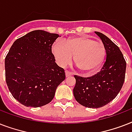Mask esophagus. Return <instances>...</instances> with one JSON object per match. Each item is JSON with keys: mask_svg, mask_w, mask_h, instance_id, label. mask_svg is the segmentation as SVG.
Instances as JSON below:
<instances>
[{"mask_svg": "<svg viewBox=\"0 0 132 132\" xmlns=\"http://www.w3.org/2000/svg\"><path fill=\"white\" fill-rule=\"evenodd\" d=\"M65 73H66V77L71 76V75H73V72H71V71H69V70H66V71H65Z\"/></svg>", "mask_w": 132, "mask_h": 132, "instance_id": "obj_1", "label": "esophagus"}]
</instances>
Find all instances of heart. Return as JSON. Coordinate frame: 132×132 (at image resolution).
Returning <instances> with one entry per match:
<instances>
[{
    "mask_svg": "<svg viewBox=\"0 0 132 132\" xmlns=\"http://www.w3.org/2000/svg\"><path fill=\"white\" fill-rule=\"evenodd\" d=\"M56 61L61 66L72 62L82 72H91L96 70L103 62L106 49L103 43L88 37L70 38L64 42L56 41L51 48Z\"/></svg>",
    "mask_w": 132,
    "mask_h": 132,
    "instance_id": "b5f03b06",
    "label": "heart"
}]
</instances>
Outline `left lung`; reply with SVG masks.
<instances>
[{
  "instance_id": "left-lung-1",
  "label": "left lung",
  "mask_w": 132,
  "mask_h": 132,
  "mask_svg": "<svg viewBox=\"0 0 132 132\" xmlns=\"http://www.w3.org/2000/svg\"><path fill=\"white\" fill-rule=\"evenodd\" d=\"M106 49V60L101 70L92 77L75 75L73 94L81 105L98 108L112 101L119 94L125 81L126 62L121 50L104 34L95 31Z\"/></svg>"
}]
</instances>
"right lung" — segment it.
<instances>
[{
	"mask_svg": "<svg viewBox=\"0 0 132 132\" xmlns=\"http://www.w3.org/2000/svg\"><path fill=\"white\" fill-rule=\"evenodd\" d=\"M59 36L36 30L17 39L10 48L5 60V79L13 98L21 104L34 108L48 104L66 78L51 51Z\"/></svg>",
	"mask_w": 132,
	"mask_h": 132,
	"instance_id": "add662e5",
	"label": "right lung"
}]
</instances>
